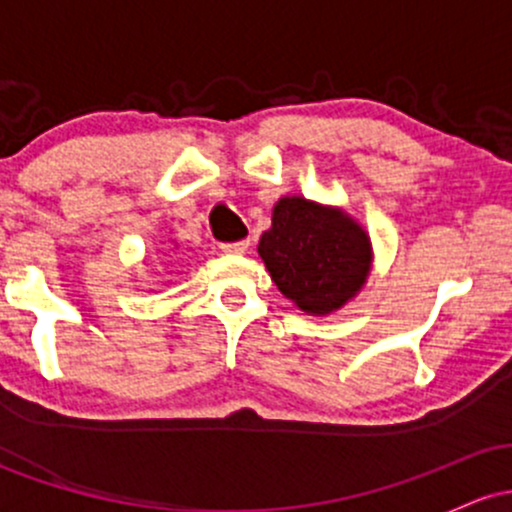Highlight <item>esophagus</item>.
Masks as SVG:
<instances>
[{
  "label": "esophagus",
  "mask_w": 512,
  "mask_h": 512,
  "mask_svg": "<svg viewBox=\"0 0 512 512\" xmlns=\"http://www.w3.org/2000/svg\"><path fill=\"white\" fill-rule=\"evenodd\" d=\"M250 248V240H238V243H226L221 245L223 252H228V255H243L245 250Z\"/></svg>",
  "instance_id": "1"
}]
</instances>
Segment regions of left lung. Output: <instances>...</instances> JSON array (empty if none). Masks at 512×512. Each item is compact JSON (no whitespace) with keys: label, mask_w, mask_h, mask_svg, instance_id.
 Masks as SVG:
<instances>
[{"label":"left lung","mask_w":512,"mask_h":512,"mask_svg":"<svg viewBox=\"0 0 512 512\" xmlns=\"http://www.w3.org/2000/svg\"><path fill=\"white\" fill-rule=\"evenodd\" d=\"M276 289L303 313L330 315L366 284L373 264L368 233L344 209L281 197L257 245Z\"/></svg>","instance_id":"left-lung-1"}]
</instances>
